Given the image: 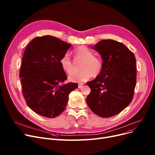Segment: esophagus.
<instances>
[{
  "label": "esophagus",
  "instance_id": "1",
  "mask_svg": "<svg viewBox=\"0 0 155 155\" xmlns=\"http://www.w3.org/2000/svg\"><path fill=\"white\" fill-rule=\"evenodd\" d=\"M84 86V84H78V88H82Z\"/></svg>",
  "mask_w": 155,
  "mask_h": 155
}]
</instances>
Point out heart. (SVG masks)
I'll return each mask as SVG.
<instances>
[{
    "instance_id": "obj_1",
    "label": "heart",
    "mask_w": 155,
    "mask_h": 155,
    "mask_svg": "<svg viewBox=\"0 0 155 155\" xmlns=\"http://www.w3.org/2000/svg\"><path fill=\"white\" fill-rule=\"evenodd\" d=\"M77 58L83 60L81 64L82 71L70 75L68 80L72 82H84L90 79L92 76L96 77L99 75L103 67L102 60L97 56H93V52L85 46L77 48L73 51ZM61 69L67 73L73 71L72 62L68 53H65L60 60Z\"/></svg>"
}]
</instances>
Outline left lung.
I'll use <instances>...</instances> for the list:
<instances>
[{
	"mask_svg": "<svg viewBox=\"0 0 155 155\" xmlns=\"http://www.w3.org/2000/svg\"><path fill=\"white\" fill-rule=\"evenodd\" d=\"M103 60L101 72L87 83L91 92L86 99L96 115H117L131 103L136 84V61L133 52L123 43L103 39L94 45Z\"/></svg>",
	"mask_w": 155,
	"mask_h": 155,
	"instance_id": "8db88e82",
	"label": "left lung"
}]
</instances>
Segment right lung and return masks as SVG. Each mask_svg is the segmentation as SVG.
Segmentation results:
<instances>
[{
    "label": "right lung",
    "instance_id": "add662e5",
    "mask_svg": "<svg viewBox=\"0 0 155 155\" xmlns=\"http://www.w3.org/2000/svg\"><path fill=\"white\" fill-rule=\"evenodd\" d=\"M71 45L47 35L32 39L24 51L20 70L22 92L28 107L42 116H58L66 107L75 83L67 79L60 60Z\"/></svg>",
    "mask_w": 155,
    "mask_h": 155
}]
</instances>
